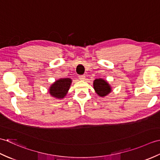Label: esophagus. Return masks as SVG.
Segmentation results:
<instances>
[{"label":"esophagus","mask_w":160,"mask_h":160,"mask_svg":"<svg viewBox=\"0 0 160 160\" xmlns=\"http://www.w3.org/2000/svg\"><path fill=\"white\" fill-rule=\"evenodd\" d=\"M78 78H79V79L80 80H85V76H78Z\"/></svg>","instance_id":"1"}]
</instances>
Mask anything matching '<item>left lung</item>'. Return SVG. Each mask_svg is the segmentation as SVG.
<instances>
[{"instance_id":"left-lung-1","label":"left lung","mask_w":160,"mask_h":160,"mask_svg":"<svg viewBox=\"0 0 160 160\" xmlns=\"http://www.w3.org/2000/svg\"><path fill=\"white\" fill-rule=\"evenodd\" d=\"M93 89L96 93L101 98L108 96L112 91L110 84L102 78H97L93 81Z\"/></svg>"}]
</instances>
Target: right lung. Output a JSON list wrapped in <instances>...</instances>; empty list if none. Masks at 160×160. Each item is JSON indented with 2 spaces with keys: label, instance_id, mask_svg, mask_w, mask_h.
<instances>
[{
  "label": "right lung",
  "instance_id": "add662e5",
  "mask_svg": "<svg viewBox=\"0 0 160 160\" xmlns=\"http://www.w3.org/2000/svg\"><path fill=\"white\" fill-rule=\"evenodd\" d=\"M72 80L69 78H60L52 84L49 88V93L56 99H63L69 90Z\"/></svg>",
  "mask_w": 160,
  "mask_h": 160
}]
</instances>
